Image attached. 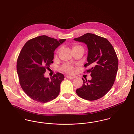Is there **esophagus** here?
I'll return each instance as SVG.
<instances>
[{
  "label": "esophagus",
  "instance_id": "obj_1",
  "mask_svg": "<svg viewBox=\"0 0 134 134\" xmlns=\"http://www.w3.org/2000/svg\"><path fill=\"white\" fill-rule=\"evenodd\" d=\"M66 77L68 79H75V76H67Z\"/></svg>",
  "mask_w": 134,
  "mask_h": 134
}]
</instances>
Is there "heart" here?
Segmentation results:
<instances>
[{"label":"heart","mask_w":134,"mask_h":134,"mask_svg":"<svg viewBox=\"0 0 134 134\" xmlns=\"http://www.w3.org/2000/svg\"><path fill=\"white\" fill-rule=\"evenodd\" d=\"M77 49H82V50H83L82 47L81 46H79V45L75 44V45L73 46L72 51H76V50H77ZM59 51L60 50H58L57 51V53H59ZM62 69L63 71H64L65 72H66L67 73H69V74H72L74 72V67L70 64H65V65H64L62 66Z\"/></svg>","instance_id":"heart-1"}]
</instances>
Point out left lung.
I'll use <instances>...</instances> for the list:
<instances>
[{
	"instance_id": "obj_1",
	"label": "left lung",
	"mask_w": 134,
	"mask_h": 134,
	"mask_svg": "<svg viewBox=\"0 0 134 134\" xmlns=\"http://www.w3.org/2000/svg\"><path fill=\"white\" fill-rule=\"evenodd\" d=\"M74 40L87 45V63L84 66L91 67L87 71L92 76L90 80L82 79V86L76 93L88 101L98 100L106 94L114 84L118 70L116 54L108 40L92 33H88Z\"/></svg>"
}]
</instances>
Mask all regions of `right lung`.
<instances>
[{"mask_svg":"<svg viewBox=\"0 0 134 134\" xmlns=\"http://www.w3.org/2000/svg\"><path fill=\"white\" fill-rule=\"evenodd\" d=\"M66 40L41 35L28 40L20 52L16 64L20 84L33 100L48 102L59 94L64 75L58 72L49 79L44 74L53 63L55 50Z\"/></svg>","mask_w":134,"mask_h":134,"instance_id":"add662e5","label":"right lung"}]
</instances>
